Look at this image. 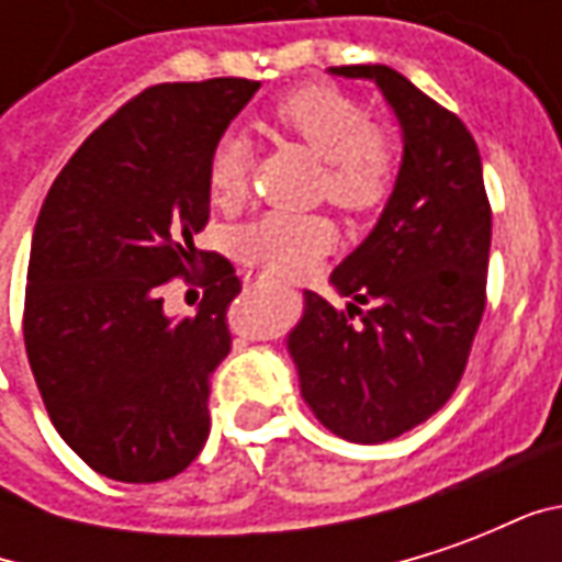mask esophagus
<instances>
[{
	"instance_id": "obj_1",
	"label": "esophagus",
	"mask_w": 562,
	"mask_h": 562,
	"mask_svg": "<svg viewBox=\"0 0 562 562\" xmlns=\"http://www.w3.org/2000/svg\"><path fill=\"white\" fill-rule=\"evenodd\" d=\"M246 285H249V289H273L277 282H273V277H268V273H246Z\"/></svg>"
}]
</instances>
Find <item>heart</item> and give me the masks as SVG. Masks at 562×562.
Here are the masks:
<instances>
[{
    "label": "heart",
    "mask_w": 562,
    "mask_h": 562,
    "mask_svg": "<svg viewBox=\"0 0 562 562\" xmlns=\"http://www.w3.org/2000/svg\"><path fill=\"white\" fill-rule=\"evenodd\" d=\"M268 126L277 135L304 140L322 156L318 189L349 213H373L397 189L403 168L401 135L370 120L367 108L337 87H301L270 104ZM252 147L240 132H222L213 140L204 165V180L213 204L234 207L249 189ZM337 244V228L325 213L268 210L244 225L234 249L246 265L270 277H304L318 258Z\"/></svg>",
    "instance_id": "obj_1"
}]
</instances>
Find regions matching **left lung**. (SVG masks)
Segmentation results:
<instances>
[{
  "label": "left lung",
  "mask_w": 562,
  "mask_h": 562,
  "mask_svg": "<svg viewBox=\"0 0 562 562\" xmlns=\"http://www.w3.org/2000/svg\"><path fill=\"white\" fill-rule=\"evenodd\" d=\"M376 80L403 126L397 189L364 244L334 270L352 304L306 292L289 337L304 401L352 442H389L458 391L487 306L491 201L482 156L454 111L389 66H340Z\"/></svg>",
  "instance_id": "8db88e82"
}]
</instances>
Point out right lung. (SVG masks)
Instances as JSON below:
<instances>
[{
  "label": "right lung",
  "instance_id": "add662e5",
  "mask_svg": "<svg viewBox=\"0 0 562 562\" xmlns=\"http://www.w3.org/2000/svg\"><path fill=\"white\" fill-rule=\"evenodd\" d=\"M258 80L156 83L83 140L32 234L23 342L44 409L87 467L132 484L183 472L210 436V379L232 352L240 277L195 249L204 165ZM173 279L202 306L164 316Z\"/></svg>",
  "mask_w": 562,
  "mask_h": 562
}]
</instances>
